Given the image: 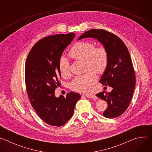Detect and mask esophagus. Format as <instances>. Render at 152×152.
Listing matches in <instances>:
<instances>
[{"label": "esophagus", "mask_w": 152, "mask_h": 152, "mask_svg": "<svg viewBox=\"0 0 152 152\" xmlns=\"http://www.w3.org/2000/svg\"><path fill=\"white\" fill-rule=\"evenodd\" d=\"M85 96L86 97H88V98H91V99H95V98H96V97L94 96V95H89V94H86V95H85Z\"/></svg>", "instance_id": "esophagus-1"}]
</instances>
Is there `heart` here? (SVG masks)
Wrapping results in <instances>:
<instances>
[{"instance_id":"1","label":"heart","mask_w":152,"mask_h":152,"mask_svg":"<svg viewBox=\"0 0 152 152\" xmlns=\"http://www.w3.org/2000/svg\"><path fill=\"white\" fill-rule=\"evenodd\" d=\"M69 56L76 59L85 61L86 73L76 76L70 83L72 90L87 93H89L97 81V73H103L106 69L108 62V54L103 46L95 48L94 43L91 41H82L75 43L69 52ZM61 75L68 77L70 74V65L66 58H62L59 64Z\"/></svg>"}]
</instances>
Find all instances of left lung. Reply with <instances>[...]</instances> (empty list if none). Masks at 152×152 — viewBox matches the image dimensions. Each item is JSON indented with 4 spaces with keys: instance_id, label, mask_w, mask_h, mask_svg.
I'll list each match as a JSON object with an SVG mask.
<instances>
[{
    "instance_id": "left-lung-1",
    "label": "left lung",
    "mask_w": 152,
    "mask_h": 152,
    "mask_svg": "<svg viewBox=\"0 0 152 152\" xmlns=\"http://www.w3.org/2000/svg\"><path fill=\"white\" fill-rule=\"evenodd\" d=\"M85 38L97 39L107 52V66L100 82L113 89L110 93L103 91L96 96L107 103L103 116L109 118L117 117L127 110L135 86V75L129 50L119 37L103 29L89 30L78 40Z\"/></svg>"
}]
</instances>
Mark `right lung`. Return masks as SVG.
<instances>
[{"mask_svg":"<svg viewBox=\"0 0 152 152\" xmlns=\"http://www.w3.org/2000/svg\"><path fill=\"white\" fill-rule=\"evenodd\" d=\"M75 34H57L38 41L30 50L25 65V82L30 102L46 123L61 126L73 115L80 95L71 92L66 97L55 96L61 77L59 64L63 51Z\"/></svg>","mask_w":152,"mask_h":152,"instance_id":"obj_1","label":"right lung"}]
</instances>
